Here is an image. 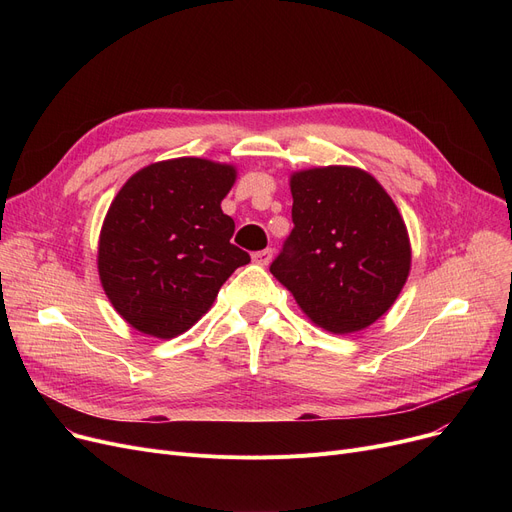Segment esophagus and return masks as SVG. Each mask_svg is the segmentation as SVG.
<instances>
[{"label":"esophagus","mask_w":512,"mask_h":512,"mask_svg":"<svg viewBox=\"0 0 512 512\" xmlns=\"http://www.w3.org/2000/svg\"><path fill=\"white\" fill-rule=\"evenodd\" d=\"M272 257H274V251H272V249H263V251L253 253V261H255L257 265H267V263L272 261Z\"/></svg>","instance_id":"obj_1"}]
</instances>
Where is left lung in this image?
<instances>
[{
  "label": "left lung",
  "instance_id": "left-lung-1",
  "mask_svg": "<svg viewBox=\"0 0 512 512\" xmlns=\"http://www.w3.org/2000/svg\"><path fill=\"white\" fill-rule=\"evenodd\" d=\"M294 228L272 263L315 326L355 334L398 299L411 272L407 224L386 188L355 166L290 174Z\"/></svg>",
  "mask_w": 512,
  "mask_h": 512
}]
</instances>
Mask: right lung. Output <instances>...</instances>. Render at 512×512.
I'll return each instance as SVG.
<instances>
[{"label":"right lung","instance_id":"obj_1","mask_svg":"<svg viewBox=\"0 0 512 512\" xmlns=\"http://www.w3.org/2000/svg\"><path fill=\"white\" fill-rule=\"evenodd\" d=\"M234 182L232 164L203 157L155 161L124 182L99 232L97 272L130 328L161 340L186 332L251 261L222 211Z\"/></svg>","mask_w":512,"mask_h":512}]
</instances>
